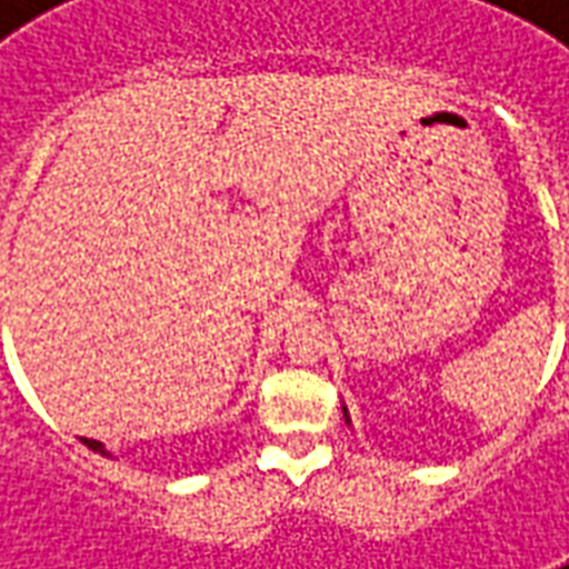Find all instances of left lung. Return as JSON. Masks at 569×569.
Here are the masks:
<instances>
[{
	"label": "left lung",
	"instance_id": "obj_1",
	"mask_svg": "<svg viewBox=\"0 0 569 569\" xmlns=\"http://www.w3.org/2000/svg\"><path fill=\"white\" fill-rule=\"evenodd\" d=\"M345 420H347V423H350V411H347V408H345Z\"/></svg>",
	"mask_w": 569,
	"mask_h": 569
}]
</instances>
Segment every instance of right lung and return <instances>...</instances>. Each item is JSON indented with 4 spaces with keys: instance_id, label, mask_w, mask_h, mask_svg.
<instances>
[{
    "instance_id": "1",
    "label": "right lung",
    "mask_w": 569,
    "mask_h": 569,
    "mask_svg": "<svg viewBox=\"0 0 569 569\" xmlns=\"http://www.w3.org/2000/svg\"><path fill=\"white\" fill-rule=\"evenodd\" d=\"M81 445H88V448H91V451L103 453V457H112V453L106 451V445H103V441H97V439H81Z\"/></svg>"
}]
</instances>
